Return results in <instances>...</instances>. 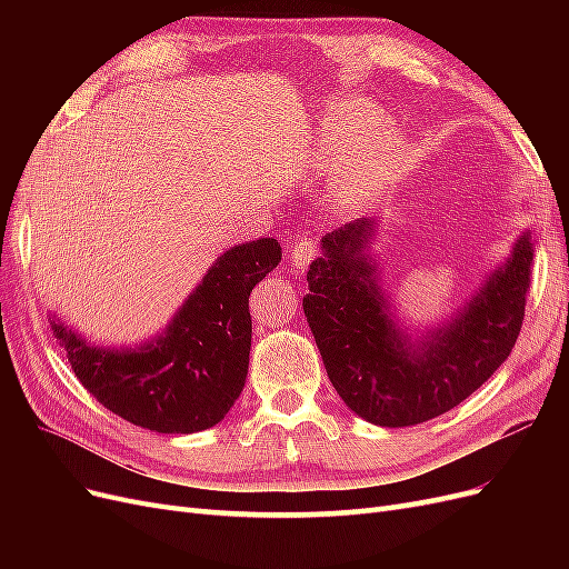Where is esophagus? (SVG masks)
<instances>
[{
    "instance_id": "1",
    "label": "esophagus",
    "mask_w": 569,
    "mask_h": 569,
    "mask_svg": "<svg viewBox=\"0 0 569 569\" xmlns=\"http://www.w3.org/2000/svg\"><path fill=\"white\" fill-rule=\"evenodd\" d=\"M316 256H318V244L313 242L311 237H301V239H297L295 247H291L289 263L297 272H303L308 266H311Z\"/></svg>"
}]
</instances>
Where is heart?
<instances>
[{"mask_svg": "<svg viewBox=\"0 0 569 569\" xmlns=\"http://www.w3.org/2000/svg\"><path fill=\"white\" fill-rule=\"evenodd\" d=\"M389 128V120L372 101L349 99L341 101L322 118L320 144L325 159L337 166L351 163V182L358 189H382L401 173L406 147L401 142H377L363 154L359 151Z\"/></svg>", "mask_w": 569, "mask_h": 569, "instance_id": "b5f03b06", "label": "heart"}]
</instances>
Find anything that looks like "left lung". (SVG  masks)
Returning a JSON list of instances; mask_svg holds the SVG:
<instances>
[{"label":"left lung","mask_w":569,"mask_h":569,"mask_svg":"<svg viewBox=\"0 0 569 569\" xmlns=\"http://www.w3.org/2000/svg\"><path fill=\"white\" fill-rule=\"evenodd\" d=\"M380 222L360 218L322 237L303 313L332 387L358 418L408 427L443 416L503 366L525 320L531 232L449 320L412 337L372 261Z\"/></svg>","instance_id":"left-lung-1"}]
</instances>
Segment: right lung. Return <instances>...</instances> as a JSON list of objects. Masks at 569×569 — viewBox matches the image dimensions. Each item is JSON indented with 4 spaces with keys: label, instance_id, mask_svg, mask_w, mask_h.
<instances>
[{
    "label": "right lung",
    "instance_id": "1",
    "mask_svg": "<svg viewBox=\"0 0 569 569\" xmlns=\"http://www.w3.org/2000/svg\"><path fill=\"white\" fill-rule=\"evenodd\" d=\"M282 261L278 239L237 244L206 270L166 330L134 349L97 347L57 316L49 327L82 387L123 420L161 435L218 425L247 382L249 295Z\"/></svg>",
    "mask_w": 569,
    "mask_h": 569
}]
</instances>
